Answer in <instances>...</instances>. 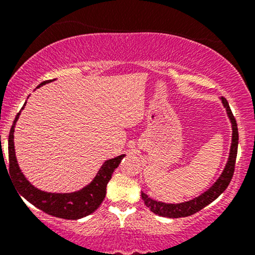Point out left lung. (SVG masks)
Segmentation results:
<instances>
[{
    "label": "left lung",
    "mask_w": 255,
    "mask_h": 255,
    "mask_svg": "<svg viewBox=\"0 0 255 255\" xmlns=\"http://www.w3.org/2000/svg\"><path fill=\"white\" fill-rule=\"evenodd\" d=\"M222 103H223L224 108L227 109L228 116H229L231 125H233V144H231L229 159H228L227 165H225L223 172H222L221 177L218 178L216 182L210 189L204 192L203 194L199 195L198 198H194L193 200L186 201V203L181 204H165L160 203V201H156L151 199L147 194L141 192V198L144 203L152 212L156 213L158 216L168 218H181V217H188V216L194 215L203 210L205 206L211 204L213 200H216L219 195L223 193L227 187L229 186L231 178H233L234 170H235V162L236 156H238V145H239V130H238V124L236 120L234 118L233 113L229 107V103L224 97H222Z\"/></svg>",
    "instance_id": "1"
}]
</instances>
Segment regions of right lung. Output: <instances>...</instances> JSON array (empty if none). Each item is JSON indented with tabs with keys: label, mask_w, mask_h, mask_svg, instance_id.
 I'll return each mask as SVG.
<instances>
[{
	"label": "right lung",
	"mask_w": 255,
	"mask_h": 255,
	"mask_svg": "<svg viewBox=\"0 0 255 255\" xmlns=\"http://www.w3.org/2000/svg\"><path fill=\"white\" fill-rule=\"evenodd\" d=\"M43 81L39 86L49 83ZM20 115L17 113L14 120L8 137V159H9V174L13 178V183L15 188L19 191V194L24 197L28 203L42 210L43 212L54 217L63 219H79L85 216H89L98 209L99 205L104 200L105 193H107V184L110 181L111 175L121 163L125 154L107 160L102 165L101 170L98 171L97 176L81 191L68 193V194H60V193H46L39 191L36 187L26 180L19 165H17L15 150H14V127Z\"/></svg>",
	"instance_id": "add662e5"
}]
</instances>
